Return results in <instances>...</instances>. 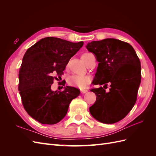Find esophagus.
<instances>
[{
  "label": "esophagus",
  "instance_id": "obj_1",
  "mask_svg": "<svg viewBox=\"0 0 156 156\" xmlns=\"http://www.w3.org/2000/svg\"><path fill=\"white\" fill-rule=\"evenodd\" d=\"M81 92L82 94H85V93L88 92V90H87V89H83V90H81Z\"/></svg>",
  "mask_w": 156,
  "mask_h": 156
}]
</instances>
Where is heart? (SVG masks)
<instances>
[{"instance_id":"heart-1","label":"heart","mask_w":156,"mask_h":156,"mask_svg":"<svg viewBox=\"0 0 156 156\" xmlns=\"http://www.w3.org/2000/svg\"><path fill=\"white\" fill-rule=\"evenodd\" d=\"M91 53H84L82 55L81 58L84 62H86L88 56ZM90 82V79L88 76L84 75H73L69 77L68 79V83L71 86H74L80 88H84L87 87L88 84Z\"/></svg>"}]
</instances>
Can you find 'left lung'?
<instances>
[{"label":"left lung","mask_w":156,"mask_h":156,"mask_svg":"<svg viewBox=\"0 0 156 156\" xmlns=\"http://www.w3.org/2000/svg\"><path fill=\"white\" fill-rule=\"evenodd\" d=\"M99 62L93 88L96 101L89 108L91 115L104 124H114L123 119L133 107L141 81V66L136 52L125 41L107 38L93 41L86 46ZM110 90L106 92L107 83Z\"/></svg>","instance_id":"8db88e82"}]
</instances>
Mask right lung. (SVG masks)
<instances>
[{
  "label": "right lung",
  "instance_id": "add662e5",
  "mask_svg": "<svg viewBox=\"0 0 156 156\" xmlns=\"http://www.w3.org/2000/svg\"><path fill=\"white\" fill-rule=\"evenodd\" d=\"M83 45V41L47 37L26 51L19 72L18 89L25 109L41 124L62 120L70 102L79 95L76 88L66 86L63 91H53L51 87L54 79L61 78L69 60Z\"/></svg>",
  "mask_w": 156,
  "mask_h": 156
}]
</instances>
